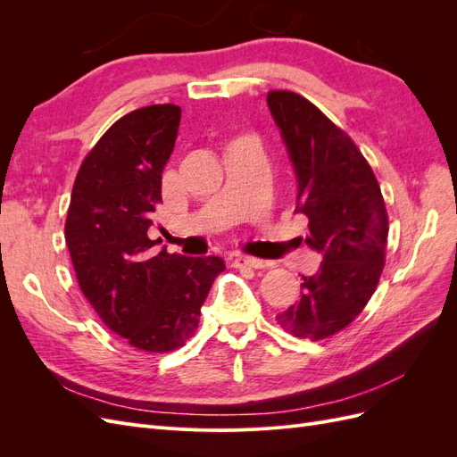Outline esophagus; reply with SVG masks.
Masks as SVG:
<instances>
[{
	"instance_id": "34e87169",
	"label": "esophagus",
	"mask_w": 457,
	"mask_h": 457,
	"mask_svg": "<svg viewBox=\"0 0 457 457\" xmlns=\"http://www.w3.org/2000/svg\"><path fill=\"white\" fill-rule=\"evenodd\" d=\"M232 265L237 267V269H245V267H250V269H261V267H265V261L250 257V255H234Z\"/></svg>"
}]
</instances>
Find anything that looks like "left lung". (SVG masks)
I'll list each match as a JSON object with an SVG mask.
<instances>
[{
	"mask_svg": "<svg viewBox=\"0 0 457 457\" xmlns=\"http://www.w3.org/2000/svg\"><path fill=\"white\" fill-rule=\"evenodd\" d=\"M267 104L297 177L295 212L309 219L305 244L322 255L316 274L303 276L301 299L276 320L295 337L326 339L376 292L389 219L378 179L347 133L297 93L270 91Z\"/></svg>",
	"mask_w": 457,
	"mask_h": 457,
	"instance_id": "1",
	"label": "left lung"
}]
</instances>
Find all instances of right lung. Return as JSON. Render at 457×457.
Wrapping results in <instances>:
<instances>
[{"instance_id": "1", "label": "right lung", "mask_w": 457, "mask_h": 457, "mask_svg": "<svg viewBox=\"0 0 457 457\" xmlns=\"http://www.w3.org/2000/svg\"><path fill=\"white\" fill-rule=\"evenodd\" d=\"M181 108L152 104L120 118L78 171L64 237L81 292L131 347L168 353L195 336L225 261L162 250L148 238Z\"/></svg>"}]
</instances>
